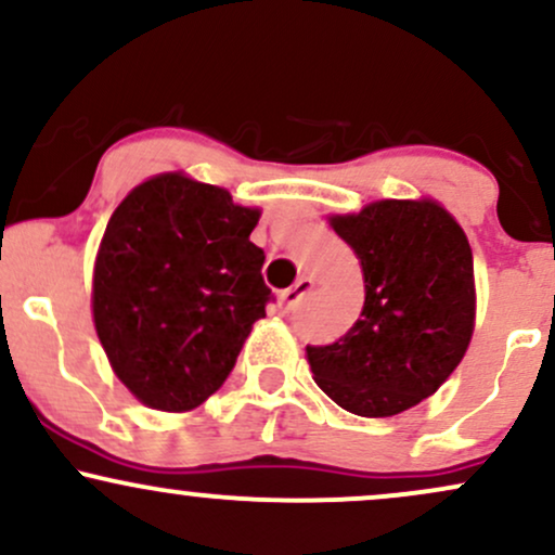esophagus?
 Masks as SVG:
<instances>
[{
  "mask_svg": "<svg viewBox=\"0 0 555 555\" xmlns=\"http://www.w3.org/2000/svg\"><path fill=\"white\" fill-rule=\"evenodd\" d=\"M310 289H313V279H308V276L297 279L295 286H289V289L282 292V302H284V308H286V310H295V308H299V302H302V299L310 295Z\"/></svg>",
  "mask_w": 555,
  "mask_h": 555,
  "instance_id": "1",
  "label": "esophagus"
}]
</instances>
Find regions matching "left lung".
<instances>
[{
    "mask_svg": "<svg viewBox=\"0 0 555 555\" xmlns=\"http://www.w3.org/2000/svg\"><path fill=\"white\" fill-rule=\"evenodd\" d=\"M331 227L360 258L365 305L339 341L308 347L310 371L341 410L399 415L438 391L473 339L467 234L436 201H378Z\"/></svg>",
    "mask_w": 555,
    "mask_h": 555,
    "instance_id": "obj_1",
    "label": "left lung"
}]
</instances>
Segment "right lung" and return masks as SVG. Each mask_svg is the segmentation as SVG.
I'll return each instance as SVG.
<instances>
[{"mask_svg": "<svg viewBox=\"0 0 555 555\" xmlns=\"http://www.w3.org/2000/svg\"><path fill=\"white\" fill-rule=\"evenodd\" d=\"M258 208L216 184L158 175L112 214L93 269V323L114 373L143 404L188 412L219 391L273 299Z\"/></svg>", "mask_w": 555, "mask_h": 555, "instance_id": "obj_1", "label": "right lung"}]
</instances>
